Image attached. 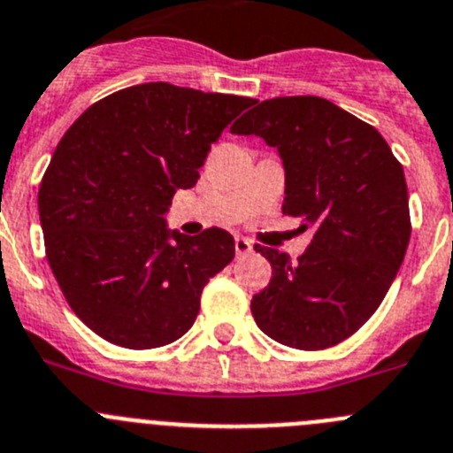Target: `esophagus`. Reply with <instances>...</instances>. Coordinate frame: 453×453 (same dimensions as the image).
<instances>
[{
	"label": "esophagus",
	"mask_w": 453,
	"mask_h": 453,
	"mask_svg": "<svg viewBox=\"0 0 453 453\" xmlns=\"http://www.w3.org/2000/svg\"><path fill=\"white\" fill-rule=\"evenodd\" d=\"M234 250L236 257H246L252 252V241L246 239V236H236L234 239Z\"/></svg>",
	"instance_id": "1"
}]
</instances>
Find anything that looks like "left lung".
Segmentation results:
<instances>
[{
	"label": "left lung",
	"instance_id": "8db88e82",
	"mask_svg": "<svg viewBox=\"0 0 453 453\" xmlns=\"http://www.w3.org/2000/svg\"><path fill=\"white\" fill-rule=\"evenodd\" d=\"M232 134L261 136L286 169L281 212L312 227L297 264L255 246L273 279L252 297L257 326L279 344L322 350L378 311L411 236L403 165L380 131L317 96L259 103Z\"/></svg>",
	"mask_w": 453,
	"mask_h": 453
}]
</instances>
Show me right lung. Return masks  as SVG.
I'll return each mask as SVG.
<instances>
[{
    "mask_svg": "<svg viewBox=\"0 0 453 453\" xmlns=\"http://www.w3.org/2000/svg\"><path fill=\"white\" fill-rule=\"evenodd\" d=\"M250 104L136 84L91 104L62 136L37 194L46 259L75 315L103 340L145 350L192 328L205 284L234 259V239L221 227L169 232L163 214Z\"/></svg>",
    "mask_w": 453,
    "mask_h": 453,
    "instance_id": "right-lung-1",
    "label": "right lung"
}]
</instances>
